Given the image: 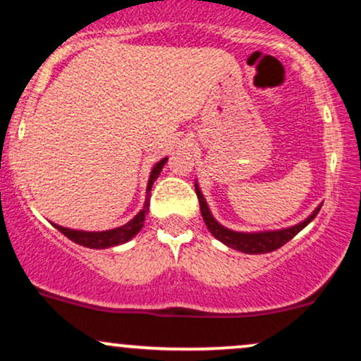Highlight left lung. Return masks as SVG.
Returning <instances> with one entry per match:
<instances>
[{
    "label": "left lung",
    "mask_w": 361,
    "mask_h": 361,
    "mask_svg": "<svg viewBox=\"0 0 361 361\" xmlns=\"http://www.w3.org/2000/svg\"><path fill=\"white\" fill-rule=\"evenodd\" d=\"M195 192H197L198 202H200L202 217H204L205 226L209 227V231L212 233L214 238H217L219 241L226 244V246L246 252V255H261V252H270L279 250V247L283 246L285 243H288L293 235L299 234L307 224L312 222L314 217H316L322 207L319 205L305 221L295 224V226L292 227H285V229L280 231H261V233H238V231L227 229V227L221 226V224L215 221L197 183H195Z\"/></svg>",
    "instance_id": "8db88e82"
}]
</instances>
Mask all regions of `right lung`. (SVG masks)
Listing matches in <instances>:
<instances>
[{
	"label": "right lung",
	"instance_id": "add662e5",
	"mask_svg": "<svg viewBox=\"0 0 361 361\" xmlns=\"http://www.w3.org/2000/svg\"><path fill=\"white\" fill-rule=\"evenodd\" d=\"M166 161L168 157H164V159H161L159 163L152 168L151 176H149V181H147V197H146V202H144L142 210H140V212L135 215L130 222H127L126 226L115 227V229H110V231H102V233L74 231V229H68V227L57 226V224H54V227H56L57 231H61V233L64 234L66 238L71 239V241H74L76 244H81V246L85 247H91V250H105V247L118 246V244L130 241V239L134 238L140 229H142L144 221H146V214L149 210V192H151L152 183L157 180V176H159L161 169H163L164 164H166Z\"/></svg>",
	"mask_w": 361,
	"mask_h": 361
}]
</instances>
